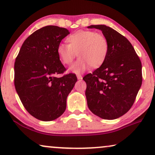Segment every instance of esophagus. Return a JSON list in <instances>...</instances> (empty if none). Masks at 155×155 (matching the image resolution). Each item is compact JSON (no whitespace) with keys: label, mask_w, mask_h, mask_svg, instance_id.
Segmentation results:
<instances>
[{"label":"esophagus","mask_w":155,"mask_h":155,"mask_svg":"<svg viewBox=\"0 0 155 155\" xmlns=\"http://www.w3.org/2000/svg\"><path fill=\"white\" fill-rule=\"evenodd\" d=\"M77 78H78V80H82V75H77Z\"/></svg>","instance_id":"1"}]
</instances>
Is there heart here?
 Masks as SVG:
<instances>
[{
	"label": "heart",
	"instance_id": "b5f03b06",
	"mask_svg": "<svg viewBox=\"0 0 155 155\" xmlns=\"http://www.w3.org/2000/svg\"><path fill=\"white\" fill-rule=\"evenodd\" d=\"M66 41L68 45H59L57 54L65 65L72 64L78 54L80 59L70 68L73 73H81L90 66L98 68L106 59L109 45L104 35L92 31H79L69 35Z\"/></svg>",
	"mask_w": 155,
	"mask_h": 155
}]
</instances>
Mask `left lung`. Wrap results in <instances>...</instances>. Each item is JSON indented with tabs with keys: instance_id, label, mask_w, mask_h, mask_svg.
Masks as SVG:
<instances>
[{
	"instance_id": "left-lung-1",
	"label": "left lung",
	"mask_w": 155,
	"mask_h": 155,
	"mask_svg": "<svg viewBox=\"0 0 155 155\" xmlns=\"http://www.w3.org/2000/svg\"><path fill=\"white\" fill-rule=\"evenodd\" d=\"M87 28L101 31L109 45L104 64L83 78L87 105L99 117L115 120L135 101L142 84V64L131 42L117 31L105 25Z\"/></svg>"
}]
</instances>
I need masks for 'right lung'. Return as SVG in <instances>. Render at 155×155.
Listing matches in <instances>:
<instances>
[{
	"instance_id": "obj_1",
	"label": "right lung",
	"mask_w": 155,
	"mask_h": 155,
	"mask_svg": "<svg viewBox=\"0 0 155 155\" xmlns=\"http://www.w3.org/2000/svg\"><path fill=\"white\" fill-rule=\"evenodd\" d=\"M70 32L57 26H44L25 40L15 62V86L25 109L38 120L59 117L66 108L67 96L77 77L69 73L57 54L60 42Z\"/></svg>"
}]
</instances>
